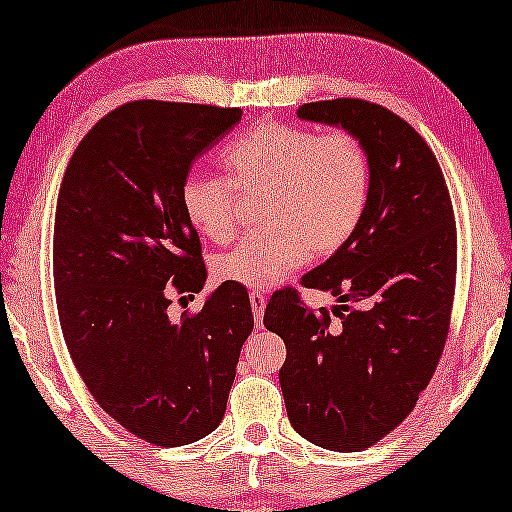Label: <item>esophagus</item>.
<instances>
[{"mask_svg": "<svg viewBox=\"0 0 512 512\" xmlns=\"http://www.w3.org/2000/svg\"><path fill=\"white\" fill-rule=\"evenodd\" d=\"M250 306H253L255 320L262 322V318H264V308H266V297H264V294L257 292V290L250 292Z\"/></svg>", "mask_w": 512, "mask_h": 512, "instance_id": "1", "label": "esophagus"}]
</instances>
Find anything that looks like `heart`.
<instances>
[{
  "label": "heart",
  "mask_w": 512,
  "mask_h": 512,
  "mask_svg": "<svg viewBox=\"0 0 512 512\" xmlns=\"http://www.w3.org/2000/svg\"><path fill=\"white\" fill-rule=\"evenodd\" d=\"M225 176L187 171L178 201L187 225L208 241L236 232L239 192H269L264 234L213 259L222 283L269 287L311 255H336L362 225L371 201V157L355 134L266 122L239 136L220 157Z\"/></svg>",
  "instance_id": "heart-1"
}]
</instances>
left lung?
Returning <instances> with one entry per match:
<instances>
[{"label":"left lung","mask_w":512,"mask_h":512,"mask_svg":"<svg viewBox=\"0 0 512 512\" xmlns=\"http://www.w3.org/2000/svg\"><path fill=\"white\" fill-rule=\"evenodd\" d=\"M343 127L371 157V201L355 236L301 278L341 306L313 311L299 292L271 294L264 327L285 341L280 369L294 431L320 448L359 452L406 420L434 376L450 329L457 225L443 171L397 113L364 99L297 109Z\"/></svg>","instance_id":"8db88e82"}]
</instances>
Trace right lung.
Here are the masks:
<instances>
[{"instance_id": "1", "label": "right lung", "mask_w": 512, "mask_h": 512, "mask_svg": "<svg viewBox=\"0 0 512 512\" xmlns=\"http://www.w3.org/2000/svg\"><path fill=\"white\" fill-rule=\"evenodd\" d=\"M241 109L139 99L104 115L71 155L55 208L53 278L64 343L95 401L129 434L178 448L215 431L253 331L243 285L197 313L171 294L206 283L178 190Z\"/></svg>"}]
</instances>
